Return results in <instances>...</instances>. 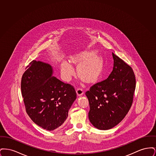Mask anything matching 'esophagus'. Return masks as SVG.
<instances>
[{"instance_id":"34e87169","label":"esophagus","mask_w":156,"mask_h":156,"mask_svg":"<svg viewBox=\"0 0 156 156\" xmlns=\"http://www.w3.org/2000/svg\"><path fill=\"white\" fill-rule=\"evenodd\" d=\"M76 92L78 96H81L83 94V90L81 88H77L76 89Z\"/></svg>"}]
</instances>
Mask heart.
<instances>
[{"instance_id": "b5f03b06", "label": "heart", "mask_w": 156, "mask_h": 156, "mask_svg": "<svg viewBox=\"0 0 156 156\" xmlns=\"http://www.w3.org/2000/svg\"><path fill=\"white\" fill-rule=\"evenodd\" d=\"M95 51H84L72 57L73 63L78 65L77 74L85 82L96 81L102 71L103 62L102 58L96 55ZM61 74L63 78L68 81L74 74V68L69 62L64 61L61 65Z\"/></svg>"}]
</instances>
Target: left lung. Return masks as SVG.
<instances>
[{"instance_id":"8db88e82","label":"left lung","mask_w":156,"mask_h":156,"mask_svg":"<svg viewBox=\"0 0 156 156\" xmlns=\"http://www.w3.org/2000/svg\"><path fill=\"white\" fill-rule=\"evenodd\" d=\"M112 56L111 74L85 93L90 106L89 121L99 130L112 129L124 119L133 103L136 89L132 68L113 52Z\"/></svg>"}]
</instances>
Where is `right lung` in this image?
Here are the masks:
<instances>
[{
	"label": "right lung",
	"instance_id": "obj_1",
	"mask_svg": "<svg viewBox=\"0 0 156 156\" xmlns=\"http://www.w3.org/2000/svg\"><path fill=\"white\" fill-rule=\"evenodd\" d=\"M26 69L21 90L26 112L38 126L54 130L67 119L76 98L74 88L52 76L48 64L33 60Z\"/></svg>",
	"mask_w": 156,
	"mask_h": 156
}]
</instances>
